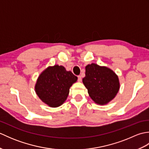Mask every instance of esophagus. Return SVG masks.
<instances>
[{"instance_id":"34e87169","label":"esophagus","mask_w":149,"mask_h":149,"mask_svg":"<svg viewBox=\"0 0 149 149\" xmlns=\"http://www.w3.org/2000/svg\"><path fill=\"white\" fill-rule=\"evenodd\" d=\"M77 77H78V79H77V81H78L79 82H81V81H82V77H81V75H78Z\"/></svg>"}]
</instances>
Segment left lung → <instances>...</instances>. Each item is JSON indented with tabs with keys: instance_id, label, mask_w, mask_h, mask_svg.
I'll return each mask as SVG.
<instances>
[{
	"instance_id": "1",
	"label": "left lung",
	"mask_w": 149,
	"mask_h": 149,
	"mask_svg": "<svg viewBox=\"0 0 149 149\" xmlns=\"http://www.w3.org/2000/svg\"><path fill=\"white\" fill-rule=\"evenodd\" d=\"M83 83L91 99L104 105L113 100L120 88L118 77L112 70L95 63L86 66Z\"/></svg>"
}]
</instances>
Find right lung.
Listing matches in <instances>:
<instances>
[{"instance_id": "right-lung-1", "label": "right lung", "mask_w": 149, "mask_h": 149, "mask_svg": "<svg viewBox=\"0 0 149 149\" xmlns=\"http://www.w3.org/2000/svg\"><path fill=\"white\" fill-rule=\"evenodd\" d=\"M77 77L63 66H49L38 78L36 93L44 103L52 107L62 105L66 100L72 85Z\"/></svg>"}]
</instances>
